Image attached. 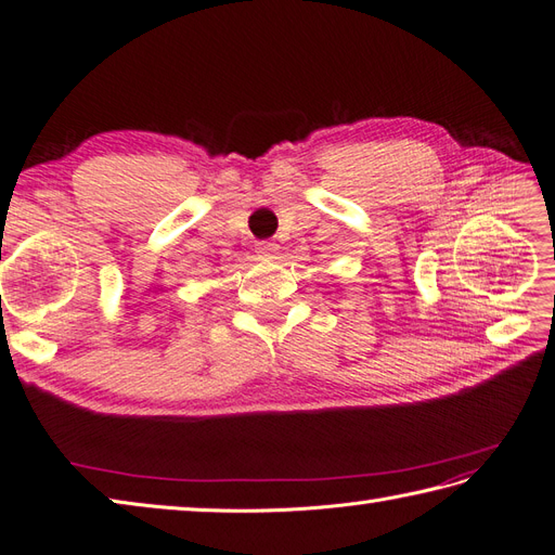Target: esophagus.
<instances>
[{
  "instance_id": "34e87169",
  "label": "esophagus",
  "mask_w": 555,
  "mask_h": 555,
  "mask_svg": "<svg viewBox=\"0 0 555 555\" xmlns=\"http://www.w3.org/2000/svg\"><path fill=\"white\" fill-rule=\"evenodd\" d=\"M278 243H273V241H259L257 243V251L261 257H268V259H273L275 255H278Z\"/></svg>"
}]
</instances>
